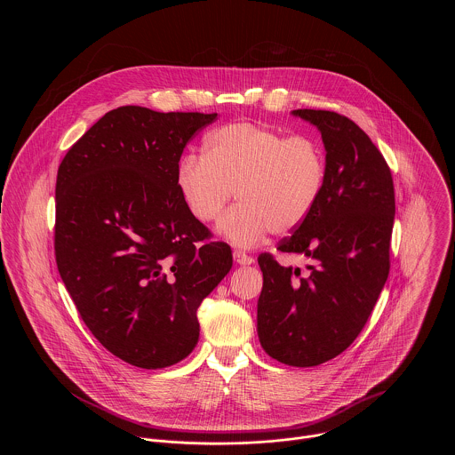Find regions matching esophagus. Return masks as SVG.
I'll return each mask as SVG.
<instances>
[{"mask_svg":"<svg viewBox=\"0 0 455 455\" xmlns=\"http://www.w3.org/2000/svg\"><path fill=\"white\" fill-rule=\"evenodd\" d=\"M233 258H235V260H236L238 264H252V262H254L252 256H249V254H245V252H242V251H235V252H233Z\"/></svg>","mask_w":455,"mask_h":455,"instance_id":"esophagus-1","label":"esophagus"}]
</instances>
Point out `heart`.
<instances>
[{"mask_svg":"<svg viewBox=\"0 0 455 455\" xmlns=\"http://www.w3.org/2000/svg\"><path fill=\"white\" fill-rule=\"evenodd\" d=\"M325 184L327 156L317 138L252 123L210 131L203 154L184 156L177 168L179 193L199 222L215 220L236 191L240 201L220 219L219 231L238 247L298 229Z\"/></svg>","mask_w":455,"mask_h":455,"instance_id":"b5f03b06","label":"heart"}]
</instances>
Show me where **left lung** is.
<instances>
[{
  "instance_id": "left-lung-1",
  "label": "left lung",
  "mask_w": 455,
  "mask_h": 455,
  "mask_svg": "<svg viewBox=\"0 0 455 455\" xmlns=\"http://www.w3.org/2000/svg\"><path fill=\"white\" fill-rule=\"evenodd\" d=\"M317 126L327 156L324 196L276 251L310 258L308 269L258 258V332L273 359L319 366L359 336L386 285L394 226L389 164L354 121L329 110H294Z\"/></svg>"
}]
</instances>
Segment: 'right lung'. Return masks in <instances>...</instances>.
I'll use <instances>...</instances> for the list:
<instances>
[{
    "label": "right lung",
    "mask_w": 455,
    "mask_h": 455,
    "mask_svg": "<svg viewBox=\"0 0 455 455\" xmlns=\"http://www.w3.org/2000/svg\"><path fill=\"white\" fill-rule=\"evenodd\" d=\"M217 114L119 107L69 147L58 170L54 251L60 275L94 338L131 366L188 357L197 307L229 273L177 188L182 152Z\"/></svg>",
    "instance_id": "add662e5"
}]
</instances>
